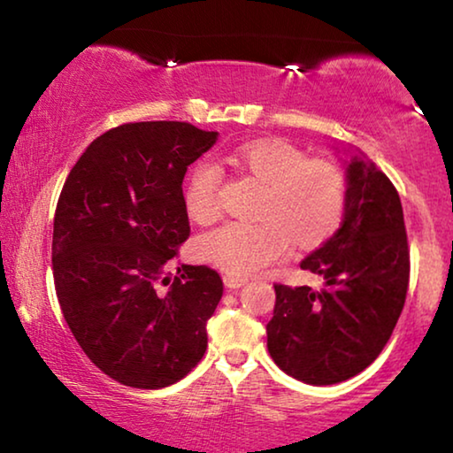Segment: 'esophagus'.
Returning <instances> with one entry per match:
<instances>
[{
	"label": "esophagus",
	"instance_id": "esophagus-1",
	"mask_svg": "<svg viewBox=\"0 0 453 453\" xmlns=\"http://www.w3.org/2000/svg\"><path fill=\"white\" fill-rule=\"evenodd\" d=\"M245 284H247V278H239V276H231V274L225 276L226 288H241V287H245Z\"/></svg>",
	"mask_w": 453,
	"mask_h": 453
}]
</instances>
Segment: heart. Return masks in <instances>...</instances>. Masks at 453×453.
Returning a JSON list of instances; mask_svg holds the SVG:
<instances>
[{
    "label": "heart",
    "instance_id": "obj_1",
    "mask_svg": "<svg viewBox=\"0 0 453 453\" xmlns=\"http://www.w3.org/2000/svg\"><path fill=\"white\" fill-rule=\"evenodd\" d=\"M234 163L265 185L259 222H228L202 234L194 251L231 276L257 274L287 256L290 243L311 250L338 231L344 216L346 189L336 166L307 160L305 152L284 140H253L234 150ZM220 171L197 163L183 188L185 212L197 225L219 219Z\"/></svg>",
    "mask_w": 453,
    "mask_h": 453
}]
</instances>
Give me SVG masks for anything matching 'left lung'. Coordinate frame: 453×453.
<instances>
[{
  "instance_id": "1",
  "label": "left lung",
  "mask_w": 453,
  "mask_h": 453,
  "mask_svg": "<svg viewBox=\"0 0 453 453\" xmlns=\"http://www.w3.org/2000/svg\"><path fill=\"white\" fill-rule=\"evenodd\" d=\"M301 268L324 278V288L274 284L270 357L311 386L350 380L388 344L411 276L400 196L361 150L346 160L342 226Z\"/></svg>"
}]
</instances>
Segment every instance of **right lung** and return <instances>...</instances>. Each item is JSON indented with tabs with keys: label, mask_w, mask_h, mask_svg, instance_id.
Instances as JSON below:
<instances>
[{
	"label": "right lung",
	"mask_w": 453,
	"mask_h": 453,
	"mask_svg": "<svg viewBox=\"0 0 453 453\" xmlns=\"http://www.w3.org/2000/svg\"><path fill=\"white\" fill-rule=\"evenodd\" d=\"M216 140L183 121L126 123L86 148L61 189L59 307L86 357L123 386H171L206 352L222 278L208 265L171 278L166 264L189 237L183 177Z\"/></svg>",
	"instance_id": "add662e5"
}]
</instances>
